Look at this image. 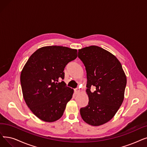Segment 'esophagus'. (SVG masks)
Masks as SVG:
<instances>
[{"label": "esophagus", "mask_w": 147, "mask_h": 147, "mask_svg": "<svg viewBox=\"0 0 147 147\" xmlns=\"http://www.w3.org/2000/svg\"><path fill=\"white\" fill-rule=\"evenodd\" d=\"M80 92V89L79 88H77V89H74V93L75 94H78Z\"/></svg>", "instance_id": "1"}]
</instances>
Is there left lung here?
I'll use <instances>...</instances> for the list:
<instances>
[{
    "mask_svg": "<svg viewBox=\"0 0 147 147\" xmlns=\"http://www.w3.org/2000/svg\"><path fill=\"white\" fill-rule=\"evenodd\" d=\"M79 58L86 71L88 105L80 109L85 122L93 126L106 123L123 103L127 78L120 62L108 51L91 46L79 49ZM96 89L92 92L90 88Z\"/></svg>",
    "mask_w": 147,
    "mask_h": 147,
    "instance_id": "8db88e82",
    "label": "left lung"
}]
</instances>
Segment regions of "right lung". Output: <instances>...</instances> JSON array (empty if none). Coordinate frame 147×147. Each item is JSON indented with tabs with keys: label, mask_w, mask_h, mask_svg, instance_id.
I'll use <instances>...</instances> for the list:
<instances>
[{
	"label": "right lung",
	"mask_w": 147,
	"mask_h": 147,
	"mask_svg": "<svg viewBox=\"0 0 147 147\" xmlns=\"http://www.w3.org/2000/svg\"><path fill=\"white\" fill-rule=\"evenodd\" d=\"M77 50L63 46L43 47L32 55L20 75L23 98L36 117L46 122L59 119L71 99L63 70L78 56Z\"/></svg>",
	"instance_id": "1"
}]
</instances>
